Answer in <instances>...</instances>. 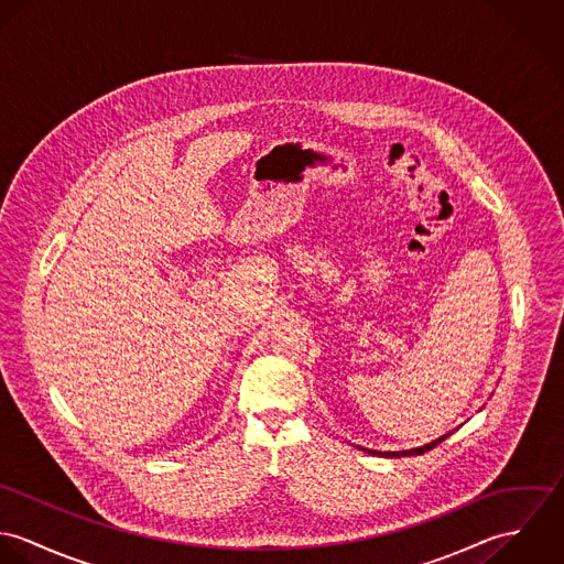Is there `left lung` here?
<instances>
[{"label":"left lung","instance_id":"obj_1","mask_svg":"<svg viewBox=\"0 0 564 564\" xmlns=\"http://www.w3.org/2000/svg\"><path fill=\"white\" fill-rule=\"evenodd\" d=\"M447 436H441L438 441H432L430 445H423V447H416V449H408V452H371V454H378V456H391V458H400V456H419V454H425L430 449H434L438 443H443Z\"/></svg>","mask_w":564,"mask_h":564}]
</instances>
